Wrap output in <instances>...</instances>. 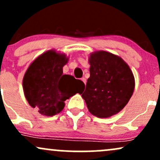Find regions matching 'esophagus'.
<instances>
[{"instance_id":"34e87169","label":"esophagus","mask_w":160,"mask_h":160,"mask_svg":"<svg viewBox=\"0 0 160 160\" xmlns=\"http://www.w3.org/2000/svg\"><path fill=\"white\" fill-rule=\"evenodd\" d=\"M81 80H82V82H84V83H85V84H86V79H85V78H81Z\"/></svg>"}]
</instances>
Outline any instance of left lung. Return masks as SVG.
Here are the masks:
<instances>
[{
	"mask_svg": "<svg viewBox=\"0 0 160 160\" xmlns=\"http://www.w3.org/2000/svg\"><path fill=\"white\" fill-rule=\"evenodd\" d=\"M89 62L90 77L82 94L88 110L101 118L117 114L133 94L132 71L121 57L104 50L92 52Z\"/></svg>",
	"mask_w": 160,
	"mask_h": 160,
	"instance_id": "obj_1",
	"label": "left lung"
}]
</instances>
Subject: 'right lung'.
<instances>
[{"label":"right lung","mask_w":160,"mask_h":160,"mask_svg":"<svg viewBox=\"0 0 160 160\" xmlns=\"http://www.w3.org/2000/svg\"><path fill=\"white\" fill-rule=\"evenodd\" d=\"M69 57L65 53L49 49L33 61L23 77L22 87L31 107L40 114L52 117L65 108V101L80 93L83 82L63 74V67Z\"/></svg>","instance_id":"obj_1"}]
</instances>
